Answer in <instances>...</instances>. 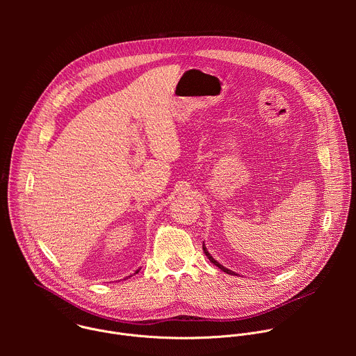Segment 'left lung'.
Wrapping results in <instances>:
<instances>
[{
  "instance_id": "left-lung-1",
  "label": "left lung",
  "mask_w": 356,
  "mask_h": 356,
  "mask_svg": "<svg viewBox=\"0 0 356 356\" xmlns=\"http://www.w3.org/2000/svg\"><path fill=\"white\" fill-rule=\"evenodd\" d=\"M202 250H204V253H206V257H207V258L210 259V262H211V264H214L216 266H218V268H220V269H221L222 272H225V273H228V275H235V273H234V272H231L229 269H227V268H224L222 265H220V264H218V262H217V261H216V259H214V258H213V257L210 255V253H209V250H207V248H206L204 245H202Z\"/></svg>"
}]
</instances>
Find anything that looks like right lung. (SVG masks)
Wrapping results in <instances>:
<instances>
[{"label": "right lung", "mask_w": 356, "mask_h": 356, "mask_svg": "<svg viewBox=\"0 0 356 356\" xmlns=\"http://www.w3.org/2000/svg\"><path fill=\"white\" fill-rule=\"evenodd\" d=\"M138 272H139V270H136V273H138Z\"/></svg>", "instance_id": "obj_1"}]
</instances>
